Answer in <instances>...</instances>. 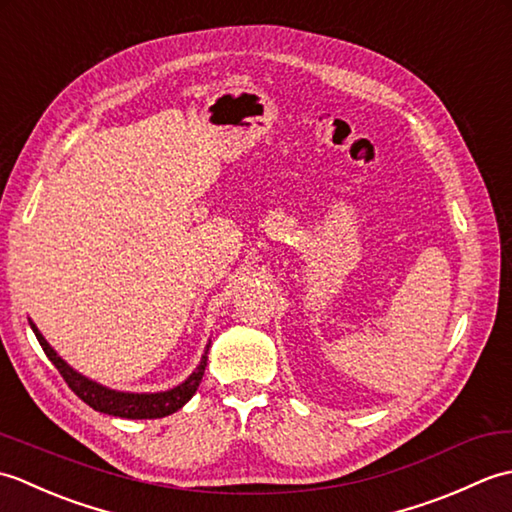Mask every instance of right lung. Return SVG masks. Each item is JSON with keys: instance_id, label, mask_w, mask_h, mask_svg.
Instances as JSON below:
<instances>
[{"instance_id": "right-lung-1", "label": "right lung", "mask_w": 512, "mask_h": 512, "mask_svg": "<svg viewBox=\"0 0 512 512\" xmlns=\"http://www.w3.org/2000/svg\"><path fill=\"white\" fill-rule=\"evenodd\" d=\"M30 328L35 332L39 345L43 347V352L52 361V365L59 369V374L63 376L65 383L79 396L85 405H90L94 411L101 413H110V416L118 418H129V420H145V418H165L169 413L182 409L191 396L198 391L202 376H204V367H206V354H209L211 343L206 345V350L200 358V365L195 367V372L180 383L178 387H173L169 391H156V394H132V391H116L110 387H103L96 383V380L85 378L83 374L76 372L63 358L52 350L50 343L43 339V334L37 330V325L30 321Z\"/></svg>"}]
</instances>
